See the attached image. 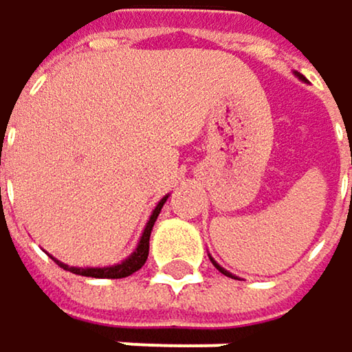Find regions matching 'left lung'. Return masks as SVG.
<instances>
[{
	"label": "left lung",
	"instance_id": "obj_1",
	"mask_svg": "<svg viewBox=\"0 0 352 352\" xmlns=\"http://www.w3.org/2000/svg\"><path fill=\"white\" fill-rule=\"evenodd\" d=\"M297 78H299V80H303V76H299V74H297ZM351 164H352V157H351ZM351 192H352V188H351ZM211 263L215 264V268H219V270H221V272H223V274H226V276H234V274H232V272H228V270H226V268H221V266H219V264L215 263V261H213V258H211Z\"/></svg>",
	"mask_w": 352,
	"mask_h": 352
}]
</instances>
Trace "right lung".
Instances as JSON below:
<instances>
[{
  "instance_id": "right-lung-1",
  "label": "right lung",
  "mask_w": 352,
  "mask_h": 352,
  "mask_svg": "<svg viewBox=\"0 0 352 352\" xmlns=\"http://www.w3.org/2000/svg\"><path fill=\"white\" fill-rule=\"evenodd\" d=\"M166 201H168V197H164V199L157 203V207L153 209V213H151V217H149V221H147V226H145V230H143V236H141V240H139L135 252H133L129 258H124L120 264L104 266V268H100V266H96V268H91V266H88V268H80V266L63 264L61 261L53 258V256H51V258L59 264L61 268H65V270H69V272H74V274L94 276V278H122V276H129V274L137 272V270L145 264V261H147V254H149V236H151L153 223H155V219H157V215H160V211H162V207H164Z\"/></svg>"
}]
</instances>
